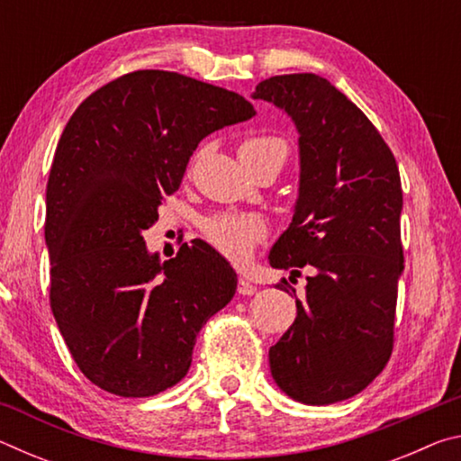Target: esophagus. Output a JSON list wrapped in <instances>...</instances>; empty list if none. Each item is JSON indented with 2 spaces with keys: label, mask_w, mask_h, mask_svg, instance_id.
<instances>
[{
  "label": "esophagus",
  "mask_w": 461,
  "mask_h": 461,
  "mask_svg": "<svg viewBox=\"0 0 461 461\" xmlns=\"http://www.w3.org/2000/svg\"><path fill=\"white\" fill-rule=\"evenodd\" d=\"M238 293L244 294V296H249V294L256 293V286H254L252 283H249V280L240 278V280H238Z\"/></svg>",
  "instance_id": "esophagus-1"
}]
</instances>
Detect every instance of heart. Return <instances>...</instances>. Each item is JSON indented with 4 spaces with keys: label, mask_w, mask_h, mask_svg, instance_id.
<instances>
[{
    "label": "heart",
    "mask_w": 461,
    "mask_h": 461,
    "mask_svg": "<svg viewBox=\"0 0 461 461\" xmlns=\"http://www.w3.org/2000/svg\"><path fill=\"white\" fill-rule=\"evenodd\" d=\"M286 142L272 134H256L241 140L238 154L241 162L258 160L262 156L276 154L286 158ZM268 228L260 215L254 213H217L203 221V236L225 258L241 264L252 256L254 248L267 238Z\"/></svg>",
    "instance_id": "obj_1"
}]
</instances>
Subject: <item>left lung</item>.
<instances>
[{
    "label": "left lung",
    "mask_w": 461,
    "mask_h": 461,
    "mask_svg": "<svg viewBox=\"0 0 461 461\" xmlns=\"http://www.w3.org/2000/svg\"><path fill=\"white\" fill-rule=\"evenodd\" d=\"M252 97L291 115L301 154L293 223L268 260L309 276L294 323L268 352L272 378L305 404L352 399L393 354L404 268L399 167L362 109L323 77H270Z\"/></svg>",
    "instance_id": "1"
}]
</instances>
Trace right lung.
Instances as JSON below:
<instances>
[{
    "label": "right lung",
    "instance_id": "right-lung-1",
    "mask_svg": "<svg viewBox=\"0 0 461 461\" xmlns=\"http://www.w3.org/2000/svg\"><path fill=\"white\" fill-rule=\"evenodd\" d=\"M254 113L233 91L134 71L91 93L62 131L46 186L50 309L79 370L105 393L142 399L175 386L201 327L236 294V272L205 241L160 262L142 231L201 140Z\"/></svg>",
    "mask_w": 461,
    "mask_h": 461
}]
</instances>
